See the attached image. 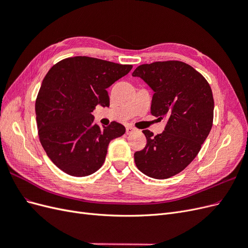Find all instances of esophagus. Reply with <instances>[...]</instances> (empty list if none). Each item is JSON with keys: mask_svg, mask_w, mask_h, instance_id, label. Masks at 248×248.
<instances>
[{"mask_svg": "<svg viewBox=\"0 0 248 248\" xmlns=\"http://www.w3.org/2000/svg\"><path fill=\"white\" fill-rule=\"evenodd\" d=\"M136 130H137V129L134 128V127H132V126H127V127H126V133H127V134H130V133L134 132Z\"/></svg>", "mask_w": 248, "mask_h": 248, "instance_id": "1", "label": "esophagus"}]
</instances>
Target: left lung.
Wrapping results in <instances>:
<instances>
[{
	"mask_svg": "<svg viewBox=\"0 0 248 248\" xmlns=\"http://www.w3.org/2000/svg\"><path fill=\"white\" fill-rule=\"evenodd\" d=\"M152 88L151 114L168 118L164 131L142 130L145 148L134 153L138 169L148 177L168 179L196 158L212 128L214 99L202 74L181 61L142 64L132 72Z\"/></svg>",
	"mask_w": 248,
	"mask_h": 248,
	"instance_id": "obj_1",
	"label": "left lung"
}]
</instances>
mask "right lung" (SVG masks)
Listing matches in <instances>:
<instances>
[{"label": "right lung", "instance_id": "obj_1", "mask_svg": "<svg viewBox=\"0 0 248 248\" xmlns=\"http://www.w3.org/2000/svg\"><path fill=\"white\" fill-rule=\"evenodd\" d=\"M131 68L79 56L58 62L43 78L35 102L38 137L49 159L66 174L85 177L98 170L109 141L125 133L117 122L100 128L91 112L97 104L109 107L107 89Z\"/></svg>", "mask_w": 248, "mask_h": 248}]
</instances>
